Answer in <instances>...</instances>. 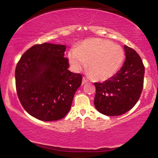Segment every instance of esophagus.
<instances>
[{"label":"esophagus","mask_w":158,"mask_h":158,"mask_svg":"<svg viewBox=\"0 0 158 158\" xmlns=\"http://www.w3.org/2000/svg\"><path fill=\"white\" fill-rule=\"evenodd\" d=\"M87 82H88V80H87L85 77H83V78H82V84H85L87 83Z\"/></svg>","instance_id":"34e87169"}]
</instances>
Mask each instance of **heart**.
<instances>
[{"label": "heart", "mask_w": 158, "mask_h": 158, "mask_svg": "<svg viewBox=\"0 0 158 158\" xmlns=\"http://www.w3.org/2000/svg\"><path fill=\"white\" fill-rule=\"evenodd\" d=\"M68 60L74 72H80L87 66L89 75L105 81L114 76L122 65L125 53L122 47L104 39H89L77 48L68 52Z\"/></svg>", "instance_id": "heart-1"}]
</instances>
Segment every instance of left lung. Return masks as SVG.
I'll return each mask as SVG.
<instances>
[{
	"label": "left lung",
	"instance_id": "left-lung-1",
	"mask_svg": "<svg viewBox=\"0 0 158 158\" xmlns=\"http://www.w3.org/2000/svg\"><path fill=\"white\" fill-rule=\"evenodd\" d=\"M126 60L114 76L95 82L94 106L101 114L118 116L129 111L139 100L143 86L144 66L137 52L124 46Z\"/></svg>",
	"mask_w": 158,
	"mask_h": 158
}]
</instances>
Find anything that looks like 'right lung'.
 <instances>
[{"instance_id": "right-lung-1", "label": "right lung", "mask_w": 158, "mask_h": 158, "mask_svg": "<svg viewBox=\"0 0 158 158\" xmlns=\"http://www.w3.org/2000/svg\"><path fill=\"white\" fill-rule=\"evenodd\" d=\"M65 50L66 46L61 44H37L25 52L16 64L19 99L25 110L39 120L64 117L81 85V75L68 70Z\"/></svg>"}]
</instances>
